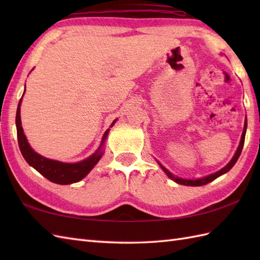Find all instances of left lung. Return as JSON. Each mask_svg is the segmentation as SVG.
I'll list each match as a JSON object with an SVG mask.
<instances>
[{"instance_id": "1", "label": "left lung", "mask_w": 260, "mask_h": 260, "mask_svg": "<svg viewBox=\"0 0 260 260\" xmlns=\"http://www.w3.org/2000/svg\"><path fill=\"white\" fill-rule=\"evenodd\" d=\"M246 129H247V120L245 121V126H244V131H242V135H241V140H240V144L238 146V148H237V151L235 153L234 157L231 158V161L225 165L224 168H222L220 171H218V172H215L213 174H210L208 176H206V178H202V179H197V180H185V179H181V178H178V176H174L172 173L170 172L169 170L165 169L163 165L157 162L159 167L162 168V170L164 171L165 173H167V175L169 176L170 179H172L174 182H176V183L179 184H183V185H189V186H200V185H204V184H208L209 182H212L213 180H215L217 178H219L220 175H222L224 173H227L228 171L234 167V165L236 164L237 159L239 158L240 154H241V151H242V147H244V143H245V136H246Z\"/></svg>"}]
</instances>
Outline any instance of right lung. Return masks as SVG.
Segmentation results:
<instances>
[{"label": "right lung", "mask_w": 260, "mask_h": 260, "mask_svg": "<svg viewBox=\"0 0 260 260\" xmlns=\"http://www.w3.org/2000/svg\"><path fill=\"white\" fill-rule=\"evenodd\" d=\"M21 102H22V98L20 99L18 109H16L15 124H16V132H18L19 147L25 161L29 163L32 168H35L39 173L42 174L49 181L53 182V183L71 184L84 179L85 176L92 170V168L99 162V159H101L103 155V146L105 144V141H106L109 129L105 132L102 140V144L98 147V150L93 153L91 156L84 159V161L78 162V163H63L60 161H54V159L43 157L42 155H40V154H38L37 152L33 151L31 146L29 145V143H27L26 137L23 133V128H22L21 126V116H20ZM115 121L116 120L113 121V124L110 125V127L115 124Z\"/></svg>", "instance_id": "right-lung-1"}]
</instances>
